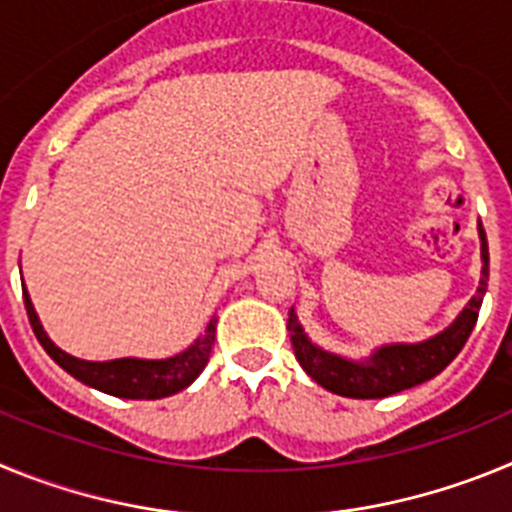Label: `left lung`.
<instances>
[{
  "label": "left lung",
  "mask_w": 512,
  "mask_h": 512,
  "mask_svg": "<svg viewBox=\"0 0 512 512\" xmlns=\"http://www.w3.org/2000/svg\"><path fill=\"white\" fill-rule=\"evenodd\" d=\"M477 230L479 253H482V277H479L477 295L464 305L449 328H443L441 333L425 341L384 343L374 348L366 359H348L312 343L292 307L287 328L302 369L333 395L356 397V400H379V397L410 390L415 384H423L441 374L467 343L479 318V307L485 300L487 279H490V251H487V235L482 223L477 225Z\"/></svg>",
  "instance_id": "obj_1"
}]
</instances>
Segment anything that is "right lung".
Returning <instances> with one entry per match:
<instances>
[{
	"label": "right lung",
	"instance_id": "1",
	"mask_svg": "<svg viewBox=\"0 0 512 512\" xmlns=\"http://www.w3.org/2000/svg\"><path fill=\"white\" fill-rule=\"evenodd\" d=\"M22 295H25L27 318H30V325H33V333L38 336L40 346L48 351V356L61 369H66L71 377L89 384L94 390L107 392L112 397H125V400H161V397L176 395V392H182L184 387H189L194 379L200 377L202 369L210 361L217 318H212L207 323L205 333L192 346L184 348L182 354L169 356V359H135V356H125V359L112 361H87L66 354V351H61L48 338L25 287H22Z\"/></svg>",
	"mask_w": 512,
	"mask_h": 512
}]
</instances>
